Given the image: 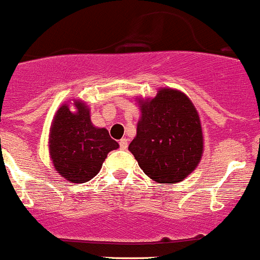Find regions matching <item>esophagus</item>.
I'll return each mask as SVG.
<instances>
[{
  "label": "esophagus",
  "instance_id": "obj_1",
  "mask_svg": "<svg viewBox=\"0 0 260 260\" xmlns=\"http://www.w3.org/2000/svg\"><path fill=\"white\" fill-rule=\"evenodd\" d=\"M119 144H120V148H121L122 150H126V148H127V139L126 138H122L121 140L119 141Z\"/></svg>",
  "mask_w": 260,
  "mask_h": 260
}]
</instances>
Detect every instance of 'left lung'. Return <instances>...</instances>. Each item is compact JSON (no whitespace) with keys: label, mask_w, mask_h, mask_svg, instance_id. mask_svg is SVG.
<instances>
[{"label":"left lung","mask_w":260,"mask_h":260,"mask_svg":"<svg viewBox=\"0 0 260 260\" xmlns=\"http://www.w3.org/2000/svg\"><path fill=\"white\" fill-rule=\"evenodd\" d=\"M140 119L129 145L139 167L158 183L183 181L204 154L201 120L189 97L161 87L153 99H138Z\"/></svg>","instance_id":"left-lung-1"}]
</instances>
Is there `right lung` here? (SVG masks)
Returning <instances> with one entry per match:
<instances>
[{
	"label": "right lung",
	"mask_w": 260,
	"mask_h": 260,
	"mask_svg": "<svg viewBox=\"0 0 260 260\" xmlns=\"http://www.w3.org/2000/svg\"><path fill=\"white\" fill-rule=\"evenodd\" d=\"M58 109L49 133V156L56 173L71 183L81 184L97 176L102 163L119 143L110 138L105 127L91 121V110L84 101L74 99Z\"/></svg>",
	"instance_id": "1"
}]
</instances>
